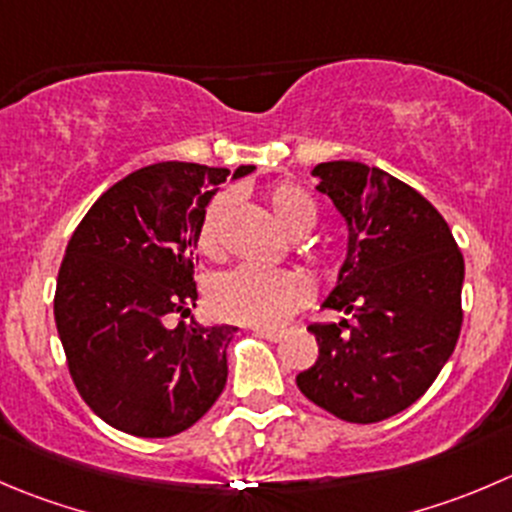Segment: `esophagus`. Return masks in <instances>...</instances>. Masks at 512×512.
Returning <instances> with one entry per match:
<instances>
[{
  "label": "esophagus",
  "mask_w": 512,
  "mask_h": 512,
  "mask_svg": "<svg viewBox=\"0 0 512 512\" xmlns=\"http://www.w3.org/2000/svg\"><path fill=\"white\" fill-rule=\"evenodd\" d=\"M252 332L270 342H280L285 337V330H275V327H252Z\"/></svg>",
  "instance_id": "esophagus-1"
}]
</instances>
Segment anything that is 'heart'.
<instances>
[{"label": "heart", "mask_w": 512, "mask_h": 512, "mask_svg": "<svg viewBox=\"0 0 512 512\" xmlns=\"http://www.w3.org/2000/svg\"><path fill=\"white\" fill-rule=\"evenodd\" d=\"M267 207L287 235L297 237L312 230L317 207L305 190L280 182L267 192ZM232 210V195L222 192L202 212L197 225V247L202 255L220 257L222 227ZM307 300V282L290 270L237 267L217 277L210 287V305L225 320L245 325H280Z\"/></svg>", "instance_id": "obj_1"}]
</instances>
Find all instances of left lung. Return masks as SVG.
<instances>
[{
  "label": "left lung",
  "mask_w": 512,
  "mask_h": 512,
  "mask_svg": "<svg viewBox=\"0 0 512 512\" xmlns=\"http://www.w3.org/2000/svg\"><path fill=\"white\" fill-rule=\"evenodd\" d=\"M315 190L347 225L337 285L322 300L352 322H315L320 355L297 388L347 423H377L433 385L458 342L465 262L420 192L362 162H320Z\"/></svg>",
  "instance_id": "left-lung-1"
}]
</instances>
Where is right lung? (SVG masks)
Instances as JSON below:
<instances>
[{"label":"right lung","mask_w":512,"mask_h":512,"mask_svg":"<svg viewBox=\"0 0 512 512\" xmlns=\"http://www.w3.org/2000/svg\"><path fill=\"white\" fill-rule=\"evenodd\" d=\"M250 172L157 162L109 187L74 230L54 322L79 395L112 428L170 438L225 390L237 327L167 320L197 305L192 255L217 185Z\"/></svg>","instance_id":"right-lung-1"}]
</instances>
